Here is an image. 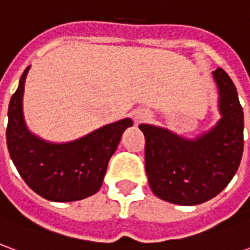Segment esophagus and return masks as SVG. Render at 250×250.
Instances as JSON below:
<instances>
[{"mask_svg":"<svg viewBox=\"0 0 250 250\" xmlns=\"http://www.w3.org/2000/svg\"><path fill=\"white\" fill-rule=\"evenodd\" d=\"M150 116V114L147 112V111H145V109H139L138 112L135 114V120L139 123V122H143V120H146L147 118Z\"/></svg>","mask_w":250,"mask_h":250,"instance_id":"obj_1","label":"esophagus"}]
</instances>
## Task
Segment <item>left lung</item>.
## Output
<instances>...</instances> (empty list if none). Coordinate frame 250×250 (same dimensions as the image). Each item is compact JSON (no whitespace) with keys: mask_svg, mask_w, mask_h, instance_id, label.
<instances>
[{"mask_svg":"<svg viewBox=\"0 0 250 250\" xmlns=\"http://www.w3.org/2000/svg\"><path fill=\"white\" fill-rule=\"evenodd\" d=\"M218 123L195 139L151 125L139 128L146 139L145 161L150 188L158 198L198 205L220 194L234 177L244 150V112L229 75L217 68Z\"/></svg>","mask_w":250,"mask_h":250,"instance_id":"left-lung-1","label":"left lung"}]
</instances>
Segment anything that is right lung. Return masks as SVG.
<instances>
[{
  "mask_svg": "<svg viewBox=\"0 0 250 250\" xmlns=\"http://www.w3.org/2000/svg\"><path fill=\"white\" fill-rule=\"evenodd\" d=\"M26 68L8 109L6 143L17 171L35 193L53 202H72L98 193L109 158L132 120H118L66 143H51L32 134L22 114Z\"/></svg>",
  "mask_w": 250,
  "mask_h": 250,
  "instance_id": "obj_1",
  "label": "right lung"
}]
</instances>
